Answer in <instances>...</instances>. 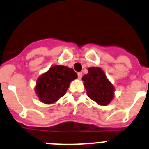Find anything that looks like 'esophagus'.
Listing matches in <instances>:
<instances>
[{
  "label": "esophagus",
  "instance_id": "34e87169",
  "mask_svg": "<svg viewBox=\"0 0 149 149\" xmlns=\"http://www.w3.org/2000/svg\"><path fill=\"white\" fill-rule=\"evenodd\" d=\"M77 75H78V78L80 79L81 78H82V77H83V73L81 72H79L78 73H77Z\"/></svg>",
  "mask_w": 149,
  "mask_h": 149
}]
</instances>
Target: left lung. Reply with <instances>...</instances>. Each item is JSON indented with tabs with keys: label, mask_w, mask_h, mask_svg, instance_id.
<instances>
[{
	"label": "left lung",
	"mask_w": 149,
	"mask_h": 149,
	"mask_svg": "<svg viewBox=\"0 0 149 149\" xmlns=\"http://www.w3.org/2000/svg\"><path fill=\"white\" fill-rule=\"evenodd\" d=\"M88 70L89 72L83 77L87 95L100 105H108L114 97V87L102 69L91 67Z\"/></svg>",
	"instance_id": "left-lung-1"
}]
</instances>
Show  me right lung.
Listing matches in <instances>:
<instances>
[{
  "label": "right lung",
  "instance_id": "add662e5",
  "mask_svg": "<svg viewBox=\"0 0 149 149\" xmlns=\"http://www.w3.org/2000/svg\"><path fill=\"white\" fill-rule=\"evenodd\" d=\"M77 78V72L72 69L56 65L38 78L36 93L41 102H55L65 95L71 81Z\"/></svg>",
  "mask_w": 149,
  "mask_h": 149
}]
</instances>
